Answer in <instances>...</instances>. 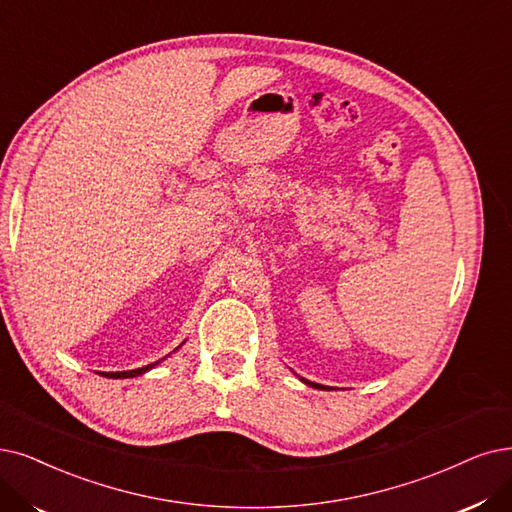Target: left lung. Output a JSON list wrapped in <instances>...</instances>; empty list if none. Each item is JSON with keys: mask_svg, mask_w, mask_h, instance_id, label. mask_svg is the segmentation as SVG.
<instances>
[{"mask_svg": "<svg viewBox=\"0 0 512 512\" xmlns=\"http://www.w3.org/2000/svg\"><path fill=\"white\" fill-rule=\"evenodd\" d=\"M306 384H309V386H315V388H323V386H319V384H315V382H309V380H304Z\"/></svg>", "mask_w": 512, "mask_h": 512, "instance_id": "8db88e82", "label": "left lung"}]
</instances>
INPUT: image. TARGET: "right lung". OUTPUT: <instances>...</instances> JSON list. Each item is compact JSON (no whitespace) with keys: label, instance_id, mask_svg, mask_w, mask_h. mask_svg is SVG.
Here are the masks:
<instances>
[{"label":"right lung","instance_id":"obj_1","mask_svg":"<svg viewBox=\"0 0 512 512\" xmlns=\"http://www.w3.org/2000/svg\"><path fill=\"white\" fill-rule=\"evenodd\" d=\"M155 363H157V361H155ZM155 363L145 365V367H138V370H130V372H107V374H102V376H107V378H134V376H138V374H142V372L151 370V367H153Z\"/></svg>","mask_w":512,"mask_h":512}]
</instances>
